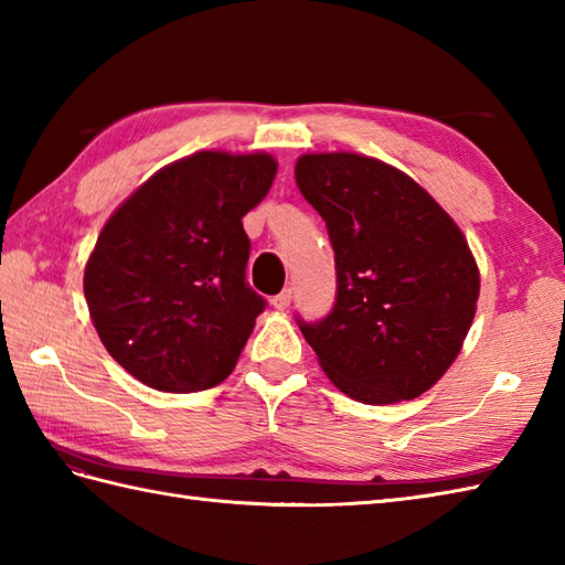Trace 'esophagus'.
<instances>
[{
  "mask_svg": "<svg viewBox=\"0 0 565 565\" xmlns=\"http://www.w3.org/2000/svg\"><path fill=\"white\" fill-rule=\"evenodd\" d=\"M291 298H294V291H291V289H284L281 294H276V296L271 298V306L279 308V310H286V308L291 306Z\"/></svg>",
  "mask_w": 565,
  "mask_h": 565,
  "instance_id": "34e87169",
  "label": "esophagus"
}]
</instances>
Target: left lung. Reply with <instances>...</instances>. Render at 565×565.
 Returning a JSON list of instances; mask_svg holds the SVG:
<instances>
[{
	"label": "left lung",
	"instance_id": "1",
	"mask_svg": "<svg viewBox=\"0 0 565 565\" xmlns=\"http://www.w3.org/2000/svg\"><path fill=\"white\" fill-rule=\"evenodd\" d=\"M296 184L328 225L338 269L330 316L298 318L306 342L350 398H417L476 316L481 276L463 233L411 177L366 154H301Z\"/></svg>",
	"mask_w": 565,
	"mask_h": 565
}]
</instances>
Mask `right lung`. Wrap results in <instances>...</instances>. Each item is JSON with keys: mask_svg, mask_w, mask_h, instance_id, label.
I'll return each mask as SVG.
<instances>
[{"mask_svg": "<svg viewBox=\"0 0 565 565\" xmlns=\"http://www.w3.org/2000/svg\"><path fill=\"white\" fill-rule=\"evenodd\" d=\"M267 152L201 150L162 167L106 221L84 267L99 338L130 376L194 393L231 376L267 306L245 281L243 215L267 196Z\"/></svg>", "mask_w": 565, "mask_h": 565, "instance_id": "obj_1", "label": "right lung"}]
</instances>
